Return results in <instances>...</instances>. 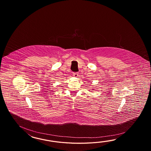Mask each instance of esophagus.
I'll use <instances>...</instances> for the list:
<instances>
[{"instance_id":"esophagus-1","label":"esophagus","mask_w":151,"mask_h":151,"mask_svg":"<svg viewBox=\"0 0 151 151\" xmlns=\"http://www.w3.org/2000/svg\"><path fill=\"white\" fill-rule=\"evenodd\" d=\"M73 73V76L75 77H77L78 76V73H77V72H74V73Z\"/></svg>"}]
</instances>
